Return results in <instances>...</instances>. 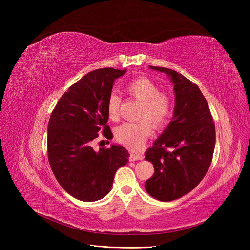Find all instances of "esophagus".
Wrapping results in <instances>:
<instances>
[{
    "label": "esophagus",
    "instance_id": "esophagus-1",
    "mask_svg": "<svg viewBox=\"0 0 250 250\" xmlns=\"http://www.w3.org/2000/svg\"><path fill=\"white\" fill-rule=\"evenodd\" d=\"M139 160H143V155H141V154H133V153H130V155H129V161H130V162L139 161Z\"/></svg>",
    "mask_w": 250,
    "mask_h": 250
}]
</instances>
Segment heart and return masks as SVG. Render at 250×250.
<instances>
[{
	"mask_svg": "<svg viewBox=\"0 0 250 250\" xmlns=\"http://www.w3.org/2000/svg\"><path fill=\"white\" fill-rule=\"evenodd\" d=\"M125 93L133 99L141 101L138 112V119L141 121L135 123H124L116 130V138L119 143L130 150L140 149L151 133V125L156 129L162 128L171 116L173 103L171 98L160 88L155 83L146 77H138L126 83ZM122 99L111 92L106 101V109L111 120H118L120 116Z\"/></svg>",
	"mask_w": 250,
	"mask_h": 250,
	"instance_id": "heart-1",
	"label": "heart"
}]
</instances>
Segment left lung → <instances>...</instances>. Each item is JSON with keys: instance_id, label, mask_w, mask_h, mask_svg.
<instances>
[{"instance_id": "left-lung-1", "label": "left lung", "mask_w": 250, "mask_h": 250, "mask_svg": "<svg viewBox=\"0 0 250 250\" xmlns=\"http://www.w3.org/2000/svg\"><path fill=\"white\" fill-rule=\"evenodd\" d=\"M149 66L171 77L176 103L169 126L145 152L154 167L145 188L157 200L172 201L191 192L207 174L215 150V123L195 83L176 71Z\"/></svg>"}]
</instances>
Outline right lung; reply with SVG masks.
Here are the masks:
<instances>
[{"mask_svg":"<svg viewBox=\"0 0 250 250\" xmlns=\"http://www.w3.org/2000/svg\"><path fill=\"white\" fill-rule=\"evenodd\" d=\"M126 72L112 67L95 70L75 82L53 109L48 124V158L51 169L64 190L82 201L106 196L117 170L129 153L112 145L95 152L93 140L112 133L106 109L113 81Z\"/></svg>","mask_w":250,"mask_h":250,"instance_id":"obj_1","label":"right lung"}]
</instances>
